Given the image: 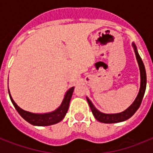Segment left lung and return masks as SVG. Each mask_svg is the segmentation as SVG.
Returning a JSON list of instances; mask_svg holds the SVG:
<instances>
[{
    "mask_svg": "<svg viewBox=\"0 0 153 153\" xmlns=\"http://www.w3.org/2000/svg\"><path fill=\"white\" fill-rule=\"evenodd\" d=\"M132 45H133V48L134 49L136 58H137V60L138 66H139V69H140V86L137 96V98L134 100V102L131 104L130 106L128 107L125 111L118 113V114H104V113H102L98 109H96L95 106L92 103V102L86 97V100H87L89 105L91 107V109L92 113H93V115L94 116L96 120H98V121L102 122V123H117V122L126 121L127 119L130 118L131 117L135 114L136 111L137 110L138 108L140 107V104H141L143 97H144V94H145V89H146V82H147L146 71H145V65L143 63V61L141 59V58H140V55L138 54L137 49L135 44L133 43Z\"/></svg>",
    "mask_w": 153,
    "mask_h": 153,
    "instance_id": "1",
    "label": "left lung"
}]
</instances>
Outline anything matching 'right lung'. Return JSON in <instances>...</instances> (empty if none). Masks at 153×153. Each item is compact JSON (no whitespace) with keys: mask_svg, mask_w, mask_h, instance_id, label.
<instances>
[{"mask_svg":"<svg viewBox=\"0 0 153 153\" xmlns=\"http://www.w3.org/2000/svg\"><path fill=\"white\" fill-rule=\"evenodd\" d=\"M74 89V87L73 86L66 92L62 103L57 109H55L54 111L45 113V114H34V113L24 110L20 107L18 106L16 103L13 101L10 92H9V90H8V94L10 97L11 102H13L16 109L17 110L19 114L25 119V121H27L31 125L36 126H48L59 123V121H61L64 118L65 115L67 114L68 108H69V104L71 99Z\"/></svg>","mask_w":153,"mask_h":153,"instance_id":"1","label":"right lung"}]
</instances>
